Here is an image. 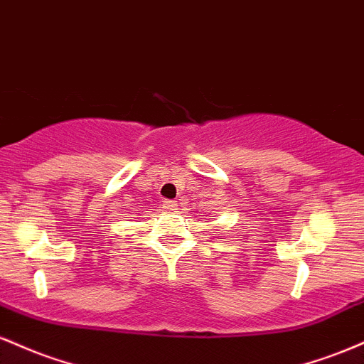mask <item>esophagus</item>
<instances>
[{
  "instance_id": "1",
  "label": "esophagus",
  "mask_w": 364,
  "mask_h": 364,
  "mask_svg": "<svg viewBox=\"0 0 364 364\" xmlns=\"http://www.w3.org/2000/svg\"><path fill=\"white\" fill-rule=\"evenodd\" d=\"M164 208L168 212H176L178 210V203L173 202V200H166L164 202Z\"/></svg>"
}]
</instances>
